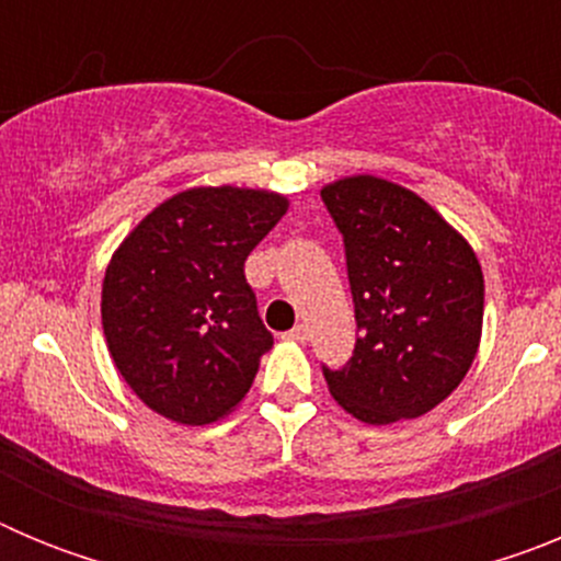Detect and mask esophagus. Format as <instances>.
Segmentation results:
<instances>
[{
  "label": "esophagus",
  "mask_w": 561,
  "mask_h": 561,
  "mask_svg": "<svg viewBox=\"0 0 561 561\" xmlns=\"http://www.w3.org/2000/svg\"><path fill=\"white\" fill-rule=\"evenodd\" d=\"M286 340H291V342H306V340H309V329H306L304 323L295 325V329H291V331H286Z\"/></svg>",
  "instance_id": "obj_1"
}]
</instances>
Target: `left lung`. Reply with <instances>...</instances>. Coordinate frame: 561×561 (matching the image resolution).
<instances>
[{"label": "left lung", "mask_w": 561, "mask_h": 561, "mask_svg": "<svg viewBox=\"0 0 561 561\" xmlns=\"http://www.w3.org/2000/svg\"><path fill=\"white\" fill-rule=\"evenodd\" d=\"M345 244L356 345L329 390L365 424L419 419L478 354L483 272L472 247L408 187L351 176L323 187Z\"/></svg>", "instance_id": "left-lung-1"}]
</instances>
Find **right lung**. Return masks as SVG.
<instances>
[{
	"label": "right lung",
	"mask_w": 561,
	"mask_h": 561,
	"mask_svg": "<svg viewBox=\"0 0 561 561\" xmlns=\"http://www.w3.org/2000/svg\"><path fill=\"white\" fill-rule=\"evenodd\" d=\"M289 202L247 187H193L151 210L103 277V334L153 413L210 424L244 399L272 334L244 261Z\"/></svg>",
	"instance_id": "obj_1"
}]
</instances>
